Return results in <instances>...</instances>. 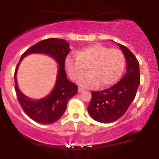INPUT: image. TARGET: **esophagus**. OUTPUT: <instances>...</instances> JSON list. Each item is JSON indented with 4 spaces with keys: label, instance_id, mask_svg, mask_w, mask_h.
Instances as JSON below:
<instances>
[{
    "label": "esophagus",
    "instance_id": "obj_1",
    "mask_svg": "<svg viewBox=\"0 0 159 159\" xmlns=\"http://www.w3.org/2000/svg\"><path fill=\"white\" fill-rule=\"evenodd\" d=\"M84 90L82 87H79V88H78V93H81V92H83Z\"/></svg>",
    "mask_w": 159,
    "mask_h": 159
}]
</instances>
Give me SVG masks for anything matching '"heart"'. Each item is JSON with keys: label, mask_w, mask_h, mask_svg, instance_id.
Listing matches in <instances>:
<instances>
[{"label": "heart", "mask_w": 159, "mask_h": 159, "mask_svg": "<svg viewBox=\"0 0 159 159\" xmlns=\"http://www.w3.org/2000/svg\"><path fill=\"white\" fill-rule=\"evenodd\" d=\"M125 63V57L120 49L101 44L76 51L75 54L68 56L65 61L66 68L72 80H78L89 68L90 73L78 81L85 87L114 84L123 73Z\"/></svg>", "instance_id": "obj_1"}]
</instances>
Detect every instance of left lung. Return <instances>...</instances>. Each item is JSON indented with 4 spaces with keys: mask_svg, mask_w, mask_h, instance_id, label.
<instances>
[{
    "mask_svg": "<svg viewBox=\"0 0 159 159\" xmlns=\"http://www.w3.org/2000/svg\"><path fill=\"white\" fill-rule=\"evenodd\" d=\"M119 45L126 60V72L122 79L110 88L93 91L87 107L91 117L99 123H112L123 116L134 101L140 84L139 62L127 47Z\"/></svg>",
    "mask_w": 159,
    "mask_h": 159,
    "instance_id": "1",
    "label": "left lung"
}]
</instances>
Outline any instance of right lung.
Returning <instances> with one entry per match:
<instances>
[{"mask_svg": "<svg viewBox=\"0 0 159 159\" xmlns=\"http://www.w3.org/2000/svg\"><path fill=\"white\" fill-rule=\"evenodd\" d=\"M69 52V44L65 39L50 38L42 40L24 53L16 67L14 78L18 101L25 114L40 124H52L57 121L65 112L69 98L77 93L78 86L67 79L65 72V60ZM34 52L48 54L60 66L56 86L52 93L47 98L35 101L27 98L19 90L16 81V72L20 62L24 56Z\"/></svg>", "mask_w": 159, "mask_h": 159, "instance_id": "1", "label": "right lung"}]
</instances>
